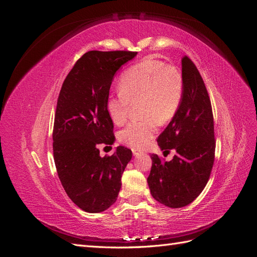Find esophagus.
I'll list each match as a JSON object with an SVG mask.
<instances>
[{
    "label": "esophagus",
    "mask_w": 257,
    "mask_h": 257,
    "mask_svg": "<svg viewBox=\"0 0 257 257\" xmlns=\"http://www.w3.org/2000/svg\"><path fill=\"white\" fill-rule=\"evenodd\" d=\"M132 151H133V154L135 155V157H138L139 154H142V151L138 150V149H133Z\"/></svg>",
    "instance_id": "34e87169"
}]
</instances>
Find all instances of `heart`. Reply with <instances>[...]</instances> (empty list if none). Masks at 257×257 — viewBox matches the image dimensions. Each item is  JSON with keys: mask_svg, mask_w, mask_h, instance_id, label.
Returning a JSON list of instances; mask_svg holds the SVG:
<instances>
[{"mask_svg": "<svg viewBox=\"0 0 257 257\" xmlns=\"http://www.w3.org/2000/svg\"><path fill=\"white\" fill-rule=\"evenodd\" d=\"M119 88V92L107 96L106 111L114 124H122L131 103L141 99L143 118L130 122L119 139L130 147L144 148L157 133L159 123L170 121L178 111L184 95V78L176 66L146 59L121 75Z\"/></svg>", "mask_w": 257, "mask_h": 257, "instance_id": "heart-1", "label": "heart"}]
</instances>
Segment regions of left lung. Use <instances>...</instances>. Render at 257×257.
<instances>
[{
	"label": "left lung",
	"mask_w": 257,
	"mask_h": 257,
	"mask_svg": "<svg viewBox=\"0 0 257 257\" xmlns=\"http://www.w3.org/2000/svg\"><path fill=\"white\" fill-rule=\"evenodd\" d=\"M184 95L178 111L158 138L164 153L175 150L172 161L151 154L147 179L152 197L169 208L190 205L203 192L214 162V126L206 85L192 60L181 59Z\"/></svg>",
	"instance_id": "8db88e82"
}]
</instances>
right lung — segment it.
I'll use <instances>...</instances> for the list:
<instances>
[{"label":"right lung","instance_id":"right-lung-1","mask_svg":"<svg viewBox=\"0 0 257 257\" xmlns=\"http://www.w3.org/2000/svg\"><path fill=\"white\" fill-rule=\"evenodd\" d=\"M136 56L132 51H88L62 84L52 134L54 164L68 197L85 212H103L115 203L122 174L132 160L125 147H116L104 158L97 147L115 141L106 99L115 73Z\"/></svg>","mask_w":257,"mask_h":257}]
</instances>
